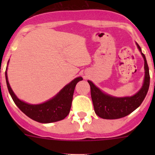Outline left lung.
<instances>
[{
  "instance_id": "left-lung-1",
  "label": "left lung",
  "mask_w": 155,
  "mask_h": 155,
  "mask_svg": "<svg viewBox=\"0 0 155 155\" xmlns=\"http://www.w3.org/2000/svg\"><path fill=\"white\" fill-rule=\"evenodd\" d=\"M141 51V48L137 43ZM142 53V52H141ZM145 61V80L142 88L135 95L130 97H114L106 94L95 86L91 81H87L91 87V95L95 113L104 119H117L125 117L137 109L148 93L150 84L149 69L146 58L142 53Z\"/></svg>"
}]
</instances>
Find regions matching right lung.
I'll return each mask as SVG.
<instances>
[{"label":"right lung","instance_id":"obj_1","mask_svg":"<svg viewBox=\"0 0 155 155\" xmlns=\"http://www.w3.org/2000/svg\"><path fill=\"white\" fill-rule=\"evenodd\" d=\"M5 75L7 88L15 105L28 117L40 123L55 122L66 118L70 113L75 87L78 82L82 80V77L76 78L52 99L43 104L31 105L17 98L10 86L7 79V71Z\"/></svg>","mask_w":155,"mask_h":155}]
</instances>
